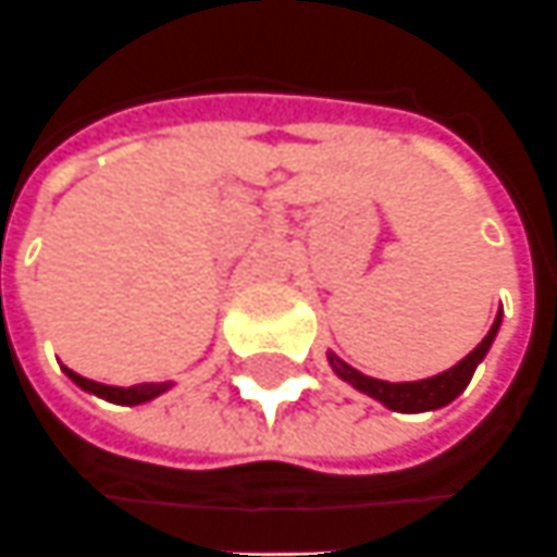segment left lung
<instances>
[{
  "instance_id": "obj_1",
  "label": "left lung",
  "mask_w": 557,
  "mask_h": 557,
  "mask_svg": "<svg viewBox=\"0 0 557 557\" xmlns=\"http://www.w3.org/2000/svg\"><path fill=\"white\" fill-rule=\"evenodd\" d=\"M500 321H504V309L497 312L494 324H491L488 336L467 355L463 360H458L451 370L440 375H431V379H418V382H382V379H370V375L358 373L355 367H348L339 355L327 351L330 367L333 373L339 375L343 382H348L351 388L373 397L382 406H388L391 412H433V409H443L448 403L455 400L458 394H463V388L470 385V379L476 373V367L488 355L491 343L500 330Z\"/></svg>"
}]
</instances>
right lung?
Masks as SVG:
<instances>
[{"mask_svg":"<svg viewBox=\"0 0 557 557\" xmlns=\"http://www.w3.org/2000/svg\"><path fill=\"white\" fill-rule=\"evenodd\" d=\"M63 373L81 391L96 394V397H102V400L109 403H117V406H141V403H151L160 394H166L169 388H175V382H145V385H133V388H114V385H102V382H94V379H84V375L72 373L69 367H63Z\"/></svg>","mask_w":557,"mask_h":557,"instance_id":"1","label":"right lung"}]
</instances>
